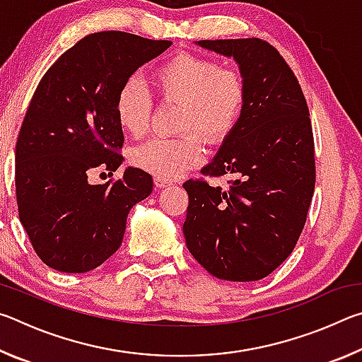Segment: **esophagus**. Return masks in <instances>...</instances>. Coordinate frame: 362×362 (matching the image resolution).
Returning a JSON list of instances; mask_svg holds the SVG:
<instances>
[{"label": "esophagus", "instance_id": "esophagus-1", "mask_svg": "<svg viewBox=\"0 0 362 362\" xmlns=\"http://www.w3.org/2000/svg\"><path fill=\"white\" fill-rule=\"evenodd\" d=\"M155 185L158 188H166L169 185H173V182L170 180H166V179H161V177H155Z\"/></svg>", "mask_w": 362, "mask_h": 362}]
</instances>
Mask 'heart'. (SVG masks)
<instances>
[{"mask_svg": "<svg viewBox=\"0 0 362 362\" xmlns=\"http://www.w3.org/2000/svg\"><path fill=\"white\" fill-rule=\"evenodd\" d=\"M163 103L180 105L174 139H153L132 151V164L161 179L173 180L199 166L204 159L203 139L222 145L236 131L246 108V83L233 66L207 57L180 52L153 75ZM153 99L137 76L122 81L115 99V116L121 129L134 139L150 131Z\"/></svg>", "mask_w": 362, "mask_h": 362, "instance_id": "obj_1", "label": "heart"}]
</instances>
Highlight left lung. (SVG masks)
Segmentation results:
<instances>
[{
    "instance_id": "1",
    "label": "left lung",
    "mask_w": 362,
    "mask_h": 362,
    "mask_svg": "<svg viewBox=\"0 0 362 362\" xmlns=\"http://www.w3.org/2000/svg\"><path fill=\"white\" fill-rule=\"evenodd\" d=\"M199 46L240 64L246 108L236 131L201 170L226 175L183 183L187 247L212 276L259 281L292 254L315 192V140L308 105L283 56L260 38L201 40Z\"/></svg>"
}]
</instances>
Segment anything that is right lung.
Wrapping results in <instances>:
<instances>
[{
  "label": "right lung",
  "mask_w": 362,
  "mask_h": 362,
  "mask_svg": "<svg viewBox=\"0 0 362 362\" xmlns=\"http://www.w3.org/2000/svg\"><path fill=\"white\" fill-rule=\"evenodd\" d=\"M170 45L126 32L90 33L41 78L16 144V196L23 228L47 267L86 273L102 265L119 249L132 206L151 193V175L137 168L105 185L88 177L119 168L124 136L116 93Z\"/></svg>",
  "instance_id": "obj_1"
}]
</instances>
